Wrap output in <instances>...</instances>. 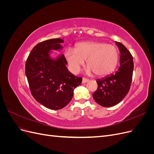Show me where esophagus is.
<instances>
[{
	"label": "esophagus",
	"mask_w": 154,
	"mask_h": 154,
	"mask_svg": "<svg viewBox=\"0 0 154 154\" xmlns=\"http://www.w3.org/2000/svg\"><path fill=\"white\" fill-rule=\"evenodd\" d=\"M88 81V80H87V79H86V78H83V79H82V83H87Z\"/></svg>",
	"instance_id": "obj_1"
}]
</instances>
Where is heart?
Instances as JSON below:
<instances>
[{
    "label": "heart",
    "instance_id": "b5f03b06",
    "mask_svg": "<svg viewBox=\"0 0 154 154\" xmlns=\"http://www.w3.org/2000/svg\"><path fill=\"white\" fill-rule=\"evenodd\" d=\"M65 58L74 74L80 71L86 60L88 72H94L97 76H104L115 69L119 53L114 45L98 42H86L77 44L76 51L67 49Z\"/></svg>",
    "mask_w": 154,
    "mask_h": 154
}]
</instances>
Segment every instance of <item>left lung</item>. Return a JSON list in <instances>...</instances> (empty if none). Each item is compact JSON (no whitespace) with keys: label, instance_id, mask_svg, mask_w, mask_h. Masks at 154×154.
Listing matches in <instances>:
<instances>
[{"label":"left lung","instance_id":"8db88e82","mask_svg":"<svg viewBox=\"0 0 154 154\" xmlns=\"http://www.w3.org/2000/svg\"><path fill=\"white\" fill-rule=\"evenodd\" d=\"M115 43L121 54L119 67L114 74L97 80V88L92 94L96 103L104 107L119 103L128 92L132 80V56L123 44L118 42Z\"/></svg>","mask_w":154,"mask_h":154}]
</instances>
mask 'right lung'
I'll use <instances>...</instances> for the list:
<instances>
[{
  "label": "right lung",
  "instance_id": "add662e5",
  "mask_svg": "<svg viewBox=\"0 0 154 154\" xmlns=\"http://www.w3.org/2000/svg\"><path fill=\"white\" fill-rule=\"evenodd\" d=\"M61 38H53L36 45L26 62V75L32 96L46 108L60 110L72 98L74 89L82 78L69 71L63 54L53 58L51 51L62 49Z\"/></svg>",
  "mask_w": 154,
  "mask_h": 154
}]
</instances>
